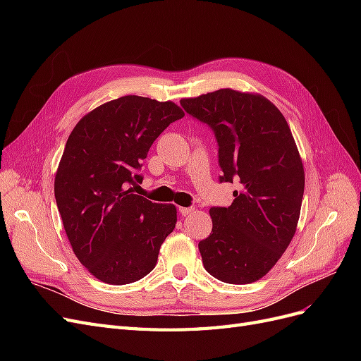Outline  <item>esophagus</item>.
<instances>
[{
	"instance_id": "obj_1",
	"label": "esophagus",
	"mask_w": 361,
	"mask_h": 361,
	"mask_svg": "<svg viewBox=\"0 0 361 361\" xmlns=\"http://www.w3.org/2000/svg\"><path fill=\"white\" fill-rule=\"evenodd\" d=\"M179 212H180L183 216H188V215H191L192 212H195V207H179Z\"/></svg>"
}]
</instances>
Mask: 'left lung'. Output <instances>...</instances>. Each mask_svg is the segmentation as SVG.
Returning <instances> with one entry per match:
<instances>
[{
	"mask_svg": "<svg viewBox=\"0 0 361 361\" xmlns=\"http://www.w3.org/2000/svg\"><path fill=\"white\" fill-rule=\"evenodd\" d=\"M188 114L218 141L223 182L238 179L228 207H211L212 232L199 243L204 269L232 285L267 276L297 232L304 167L285 116L259 93L220 89L183 97Z\"/></svg>",
	"mask_w": 361,
	"mask_h": 361,
	"instance_id": "8db88e82",
	"label": "left lung"
}]
</instances>
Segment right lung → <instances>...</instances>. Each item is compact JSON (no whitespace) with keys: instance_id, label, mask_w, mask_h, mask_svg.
<instances>
[{"instance_id":"add662e5","label":"right lung","mask_w":361,"mask_h":361,"mask_svg":"<svg viewBox=\"0 0 361 361\" xmlns=\"http://www.w3.org/2000/svg\"><path fill=\"white\" fill-rule=\"evenodd\" d=\"M185 116L171 101L128 94L87 113L68 138L54 180L64 232L85 269L128 285L155 268L178 221L174 204L134 194L138 169L159 134Z\"/></svg>"}]
</instances>
